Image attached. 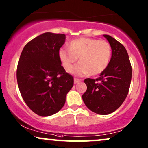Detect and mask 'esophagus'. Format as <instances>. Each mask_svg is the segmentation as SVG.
I'll return each mask as SVG.
<instances>
[{
	"mask_svg": "<svg viewBox=\"0 0 148 148\" xmlns=\"http://www.w3.org/2000/svg\"><path fill=\"white\" fill-rule=\"evenodd\" d=\"M81 82L80 79H78V78H76V77H75V78H74V83L75 84L77 83V82Z\"/></svg>",
	"mask_w": 148,
	"mask_h": 148,
	"instance_id": "obj_1",
	"label": "esophagus"
}]
</instances>
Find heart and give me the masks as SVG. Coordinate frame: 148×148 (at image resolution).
I'll list each match as a JSON object with an SVG mask.
<instances>
[{
  "label": "heart",
  "mask_w": 148,
  "mask_h": 148,
  "mask_svg": "<svg viewBox=\"0 0 148 148\" xmlns=\"http://www.w3.org/2000/svg\"><path fill=\"white\" fill-rule=\"evenodd\" d=\"M69 49L61 48L58 56L62 66L70 71L74 63L79 58L80 63L71 72L77 76L90 73L97 75L102 73L109 65L112 56V47L105 40L82 37L70 42Z\"/></svg>",
  "instance_id": "obj_1"
}]
</instances>
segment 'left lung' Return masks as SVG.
Returning a JSON list of instances; mask_svg holds the SVG:
<instances>
[{"instance_id": "1", "label": "left lung", "mask_w": 148, "mask_h": 148, "mask_svg": "<svg viewBox=\"0 0 148 148\" xmlns=\"http://www.w3.org/2000/svg\"><path fill=\"white\" fill-rule=\"evenodd\" d=\"M104 36L112 47V58L98 78L84 80L87 90L82 95V99L92 112L106 115L116 110L126 98L131 85L132 68L123 44L112 36L106 34Z\"/></svg>"}]
</instances>
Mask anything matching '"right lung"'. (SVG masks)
Returning a JSON list of instances; mask_svg holds the SVG:
<instances>
[{
  "label": "right lung",
  "mask_w": 148,
  "mask_h": 148,
  "mask_svg": "<svg viewBox=\"0 0 148 148\" xmlns=\"http://www.w3.org/2000/svg\"><path fill=\"white\" fill-rule=\"evenodd\" d=\"M64 34L46 32L24 47L17 68V80L22 97L37 115L49 116L61 109L73 86V77L61 66L58 51Z\"/></svg>",
  "instance_id": "right-lung-1"
}]
</instances>
